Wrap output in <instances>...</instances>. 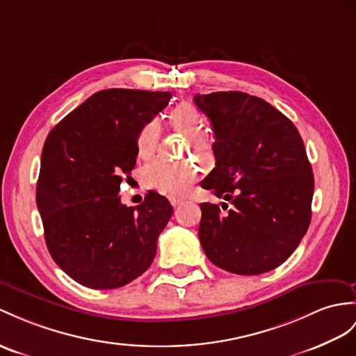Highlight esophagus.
<instances>
[{
	"mask_svg": "<svg viewBox=\"0 0 356 356\" xmlns=\"http://www.w3.org/2000/svg\"><path fill=\"white\" fill-rule=\"evenodd\" d=\"M169 201H170V204L173 207H177V205H179L181 202H183V199H181V197H169Z\"/></svg>",
	"mask_w": 356,
	"mask_h": 356,
	"instance_id": "34e87169",
	"label": "esophagus"
}]
</instances>
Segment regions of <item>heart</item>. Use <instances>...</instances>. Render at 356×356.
I'll return each mask as SVG.
<instances>
[{
	"mask_svg": "<svg viewBox=\"0 0 356 356\" xmlns=\"http://www.w3.org/2000/svg\"><path fill=\"white\" fill-rule=\"evenodd\" d=\"M168 120L172 128L188 136L193 149L201 157H207L213 151L214 138L213 136L202 133L204 118L199 110L188 102H183L173 107ZM160 127L157 119H149L137 134L136 149L138 157L151 159L159 143ZM199 177V169L190 163H170L166 160H155L149 166H146L143 179L145 184L159 193L169 196H183L188 187L192 186Z\"/></svg>",
	"mask_w": 356,
	"mask_h": 356,
	"instance_id": "1",
	"label": "heart"
}]
</instances>
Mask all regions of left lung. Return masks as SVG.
Masks as SVG:
<instances>
[{
  "label": "left lung",
  "instance_id": "8db88e82",
  "mask_svg": "<svg viewBox=\"0 0 356 356\" xmlns=\"http://www.w3.org/2000/svg\"><path fill=\"white\" fill-rule=\"evenodd\" d=\"M195 104L216 138V168L201 187L232 204L225 214L219 205L201 204L204 252L231 273L273 270L299 246L311 222L314 177L298 128L243 92L195 95Z\"/></svg>",
  "mask_w": 356,
  "mask_h": 356
}]
</instances>
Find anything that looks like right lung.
<instances>
[{"label": "right lung", "mask_w": 356, "mask_h": 356, "mask_svg": "<svg viewBox=\"0 0 356 356\" xmlns=\"http://www.w3.org/2000/svg\"><path fill=\"white\" fill-rule=\"evenodd\" d=\"M170 98V92L101 90L47 137L36 188L45 241L57 266L84 287H124L154 261L172 205L149 192L133 208L118 193L136 166L138 131Z\"/></svg>", "instance_id": "1"}]
</instances>
